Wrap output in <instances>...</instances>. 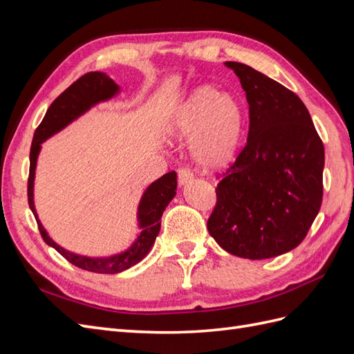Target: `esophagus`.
Segmentation results:
<instances>
[{
    "mask_svg": "<svg viewBox=\"0 0 354 354\" xmlns=\"http://www.w3.org/2000/svg\"><path fill=\"white\" fill-rule=\"evenodd\" d=\"M194 180V174H192V171L189 168H180L178 169V186L183 187L190 181Z\"/></svg>",
    "mask_w": 354,
    "mask_h": 354,
    "instance_id": "1",
    "label": "esophagus"
}]
</instances>
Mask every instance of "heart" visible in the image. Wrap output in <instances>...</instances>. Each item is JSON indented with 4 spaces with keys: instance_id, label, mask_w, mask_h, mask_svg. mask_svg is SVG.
<instances>
[{
    "instance_id": "heart-1",
    "label": "heart",
    "mask_w": 354,
    "mask_h": 354,
    "mask_svg": "<svg viewBox=\"0 0 354 354\" xmlns=\"http://www.w3.org/2000/svg\"><path fill=\"white\" fill-rule=\"evenodd\" d=\"M245 131L242 102L230 91L203 84L178 102L164 122L169 142H187L195 165L221 173L238 159Z\"/></svg>"
}]
</instances>
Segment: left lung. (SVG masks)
<instances>
[{
  "mask_svg": "<svg viewBox=\"0 0 354 354\" xmlns=\"http://www.w3.org/2000/svg\"><path fill=\"white\" fill-rule=\"evenodd\" d=\"M241 80L250 104L243 151L216 192L208 232L224 251L264 260L303 242L324 196V143L298 95L238 62L224 63Z\"/></svg>",
  "mask_w": 354,
  "mask_h": 354,
  "instance_id": "8db88e82",
  "label": "left lung"
}]
</instances>
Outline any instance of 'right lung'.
<instances>
[{"mask_svg": "<svg viewBox=\"0 0 354 354\" xmlns=\"http://www.w3.org/2000/svg\"><path fill=\"white\" fill-rule=\"evenodd\" d=\"M121 93V87L103 72H90L85 73L78 81H75L68 90L63 91L59 97L51 103L44 120L35 130L34 140L30 146V168L28 180V201L29 207L37 218L38 227L42 239L47 245L55 248L59 254L80 267L82 270H88L94 273L113 274L121 273L130 267L140 263L145 257L151 252L152 246L156 241V236L160 230V217L168 207V203L174 199L177 194V174L174 171L164 174L160 178L155 180L149 185L140 198L137 207V234L134 242L127 250L104 257H90L81 255L77 252L68 251L57 242L50 238L48 232L42 226L38 218V212L34 201V186H35V171L38 156L42 149V143L48 140L50 137L60 133L62 130L77 121L84 113H87L95 104L108 102L115 95Z\"/></svg>", "mask_w": 354, "mask_h": 354, "instance_id": "obj_1", "label": "right lung"}]
</instances>
